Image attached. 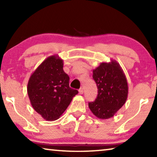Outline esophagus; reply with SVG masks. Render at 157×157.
Here are the masks:
<instances>
[{
	"mask_svg": "<svg viewBox=\"0 0 157 157\" xmlns=\"http://www.w3.org/2000/svg\"><path fill=\"white\" fill-rule=\"evenodd\" d=\"M83 93H84L83 88H80L79 89V94H83Z\"/></svg>",
	"mask_w": 157,
	"mask_h": 157,
	"instance_id": "obj_1",
	"label": "esophagus"
}]
</instances>
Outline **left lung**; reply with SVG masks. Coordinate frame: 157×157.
<instances>
[{
    "instance_id": "1",
    "label": "left lung",
    "mask_w": 157,
    "mask_h": 157,
    "mask_svg": "<svg viewBox=\"0 0 157 157\" xmlns=\"http://www.w3.org/2000/svg\"><path fill=\"white\" fill-rule=\"evenodd\" d=\"M93 79L96 83L98 94L94 102H89L91 112L100 119L113 117L125 103L128 85L125 75L119 63H101L93 71Z\"/></svg>"
}]
</instances>
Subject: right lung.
I'll return each instance as SVG.
<instances>
[{"mask_svg": "<svg viewBox=\"0 0 157 157\" xmlns=\"http://www.w3.org/2000/svg\"><path fill=\"white\" fill-rule=\"evenodd\" d=\"M58 55L46 58L29 79L27 91L34 110L46 121L59 118L78 94L69 86V77Z\"/></svg>", "mask_w": 157, "mask_h": 157, "instance_id": "add662e5", "label": "right lung"}]
</instances>
